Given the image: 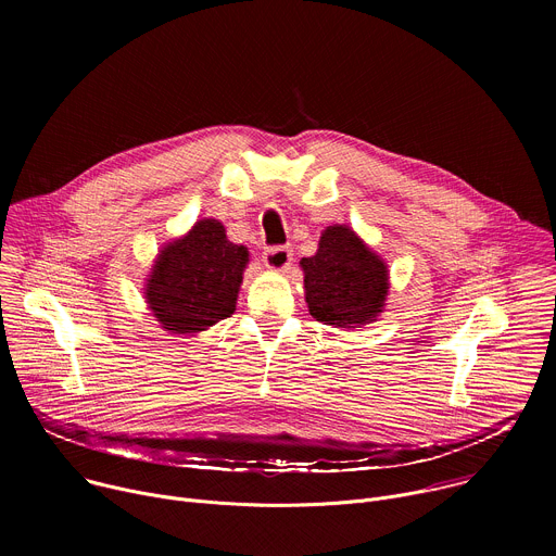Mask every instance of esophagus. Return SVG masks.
<instances>
[{
    "label": "esophagus",
    "mask_w": 556,
    "mask_h": 556,
    "mask_svg": "<svg viewBox=\"0 0 556 556\" xmlns=\"http://www.w3.org/2000/svg\"><path fill=\"white\" fill-rule=\"evenodd\" d=\"M292 262V251L288 247H273L264 253V264L268 270L283 273Z\"/></svg>",
    "instance_id": "esophagus-1"
}]
</instances>
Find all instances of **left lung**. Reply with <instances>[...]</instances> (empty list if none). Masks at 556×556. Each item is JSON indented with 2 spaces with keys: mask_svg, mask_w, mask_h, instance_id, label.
Returning a JSON list of instances; mask_svg holds the SVG:
<instances>
[{
  "mask_svg": "<svg viewBox=\"0 0 556 556\" xmlns=\"http://www.w3.org/2000/svg\"><path fill=\"white\" fill-rule=\"evenodd\" d=\"M301 268L305 303L316 321L350 330L378 319L389 290V270L350 226H328L319 251L303 257Z\"/></svg>",
  "mask_w": 556,
  "mask_h": 556,
  "instance_id": "left-lung-1",
  "label": "left lung"
}]
</instances>
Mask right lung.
<instances>
[{
	"mask_svg": "<svg viewBox=\"0 0 556 556\" xmlns=\"http://www.w3.org/2000/svg\"><path fill=\"white\" fill-rule=\"evenodd\" d=\"M249 249L228 242L217 219H200L157 255L144 286L155 321L172 334H198L235 312Z\"/></svg>",
	"mask_w": 556,
	"mask_h": 556,
	"instance_id": "1",
	"label": "right lung"
}]
</instances>
